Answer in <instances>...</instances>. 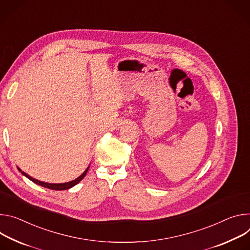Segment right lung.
Instances as JSON below:
<instances>
[{"label":"right lung","mask_w":250,"mask_h":250,"mask_svg":"<svg viewBox=\"0 0 250 250\" xmlns=\"http://www.w3.org/2000/svg\"><path fill=\"white\" fill-rule=\"evenodd\" d=\"M18 169H19L20 172H21V170L20 168H18ZM88 169H89V167H88L84 172H83V174H81L77 179H75V180H73V181H71V182L62 183V184H49V183H44V182H41V181H39V180H36V179L32 178L31 176L25 174L24 172H21V174H22L24 177H26L27 179H30L32 182H34V183H36V184H38V185H40V186H42V187H43V188H47L55 189V190H63V189H68V188L74 187L75 185H77L83 178H84V177L86 176Z\"/></svg>","instance_id":"obj_1"}]
</instances>
